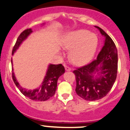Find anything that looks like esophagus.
<instances>
[{
  "label": "esophagus",
  "instance_id": "34e87169",
  "mask_svg": "<svg viewBox=\"0 0 130 130\" xmlns=\"http://www.w3.org/2000/svg\"><path fill=\"white\" fill-rule=\"evenodd\" d=\"M64 67H65V70H66V71H71V68H70L69 66H66V65H65V66H64Z\"/></svg>",
  "mask_w": 130,
  "mask_h": 130
}]
</instances>
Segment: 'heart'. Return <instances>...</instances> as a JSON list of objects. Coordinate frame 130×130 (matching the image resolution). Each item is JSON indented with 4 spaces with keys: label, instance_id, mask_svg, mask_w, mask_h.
I'll use <instances>...</instances> for the list:
<instances>
[{
    "label": "heart",
    "instance_id": "1",
    "mask_svg": "<svg viewBox=\"0 0 130 130\" xmlns=\"http://www.w3.org/2000/svg\"><path fill=\"white\" fill-rule=\"evenodd\" d=\"M98 44L96 34L84 29L69 33L62 43L64 49L70 50V59L76 65H82L91 60Z\"/></svg>",
    "mask_w": 130,
    "mask_h": 130
}]
</instances>
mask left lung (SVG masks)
<instances>
[{
  "label": "left lung",
  "mask_w": 130,
  "mask_h": 130,
  "mask_svg": "<svg viewBox=\"0 0 130 130\" xmlns=\"http://www.w3.org/2000/svg\"><path fill=\"white\" fill-rule=\"evenodd\" d=\"M105 38L104 46L97 59L73 71L76 77V93L86 101L105 97L112 89L117 73V50L110 37L95 26Z\"/></svg>",
  "instance_id": "1"
}]
</instances>
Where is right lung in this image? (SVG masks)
I'll return each mask as SVG.
<instances>
[{
  "label": "right lung",
  "instance_id": "obj_1",
  "mask_svg": "<svg viewBox=\"0 0 130 130\" xmlns=\"http://www.w3.org/2000/svg\"><path fill=\"white\" fill-rule=\"evenodd\" d=\"M32 32V30L31 29H27L23 30L20 34L13 48L12 55L14 54V53L19 48L22 42L25 39H27V37ZM11 64H13L12 60ZM64 72H65V69L61 64H50L41 85L39 87L34 90H28L21 87L19 83L16 79L14 73L13 72H12V78L16 86L19 89L20 92L25 96L34 101H44L48 100L55 94L57 89V86L58 78L59 76L64 74Z\"/></svg>",
  "mask_w": 130,
  "mask_h": 130
}]
</instances>
